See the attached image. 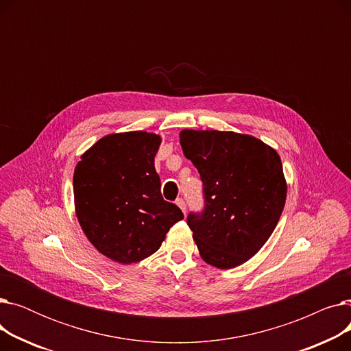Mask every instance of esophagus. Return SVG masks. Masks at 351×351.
<instances>
[{"label": "esophagus", "instance_id": "34e87169", "mask_svg": "<svg viewBox=\"0 0 351 351\" xmlns=\"http://www.w3.org/2000/svg\"><path fill=\"white\" fill-rule=\"evenodd\" d=\"M176 205L182 209L183 213H186V202H185V199L178 197V199H176Z\"/></svg>", "mask_w": 351, "mask_h": 351}]
</instances>
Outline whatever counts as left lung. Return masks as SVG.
Here are the masks:
<instances>
[{
	"mask_svg": "<svg viewBox=\"0 0 351 351\" xmlns=\"http://www.w3.org/2000/svg\"><path fill=\"white\" fill-rule=\"evenodd\" d=\"M179 136L204 183L205 208L188 215L202 259L219 269L245 263L267 242L283 212L287 185L280 156L250 135L183 129Z\"/></svg>",
	"mask_w": 351,
	"mask_h": 351,
	"instance_id": "obj_1",
	"label": "left lung"
}]
</instances>
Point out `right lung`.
Segmentation results:
<instances>
[{
  "label": "right lung",
  "instance_id": "1",
  "mask_svg": "<svg viewBox=\"0 0 351 351\" xmlns=\"http://www.w3.org/2000/svg\"><path fill=\"white\" fill-rule=\"evenodd\" d=\"M160 136L143 131L112 134L81 156L73 199L88 241L104 256L131 265L154 254L182 210L160 193L155 155Z\"/></svg>",
  "mask_w": 351,
  "mask_h": 351
}]
</instances>
